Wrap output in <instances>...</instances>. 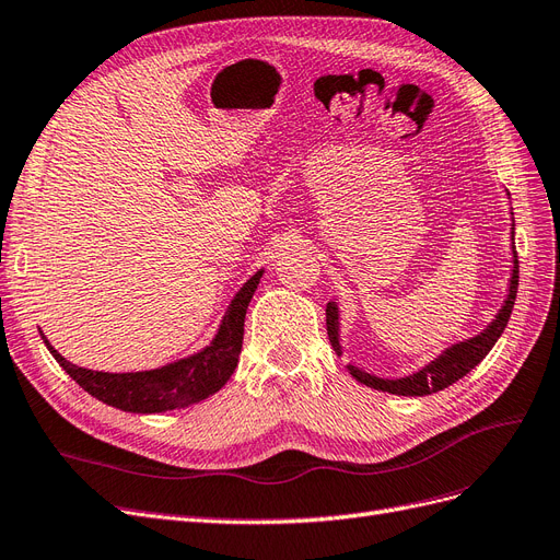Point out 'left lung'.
Instances as JSON below:
<instances>
[{"mask_svg":"<svg viewBox=\"0 0 560 560\" xmlns=\"http://www.w3.org/2000/svg\"><path fill=\"white\" fill-rule=\"evenodd\" d=\"M516 290H518V257H516V245H514V270H512V280H510V294H506L504 306L500 308L495 319L490 322L486 331L469 338V341L451 346L444 354H439V358L432 364H428L425 369H420L418 374H413V376L397 378V381H385V378H376L371 374H364V371H360L358 366L348 364L350 374L358 378L360 383L374 387V389H383V393H389V395L425 397V395L439 393V389H444V387L453 385L455 381H460L463 376H467L469 371L486 358L490 348L495 346L500 334L506 327V322H510L514 301H516ZM327 334H329V341H331L334 350L341 354V346H338V308H336L334 301L327 303Z\"/></svg>","mask_w":560,"mask_h":560,"instance_id":"1","label":"left lung"}]
</instances>
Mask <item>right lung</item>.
Wrapping results in <instances>:
<instances>
[{"label": "right lung", "mask_w": 560, "mask_h": 560, "mask_svg": "<svg viewBox=\"0 0 560 560\" xmlns=\"http://www.w3.org/2000/svg\"><path fill=\"white\" fill-rule=\"evenodd\" d=\"M264 276L257 270L233 296L214 341L191 358L179 360L154 371H138V374H105V371L81 369L67 362L62 354L44 338L46 348L56 362L70 374L89 395L105 401L114 409L128 413H163L184 406L198 404L222 389L224 383L238 366V354L243 348L245 313L254 290Z\"/></svg>", "instance_id": "right-lung-1"}]
</instances>
